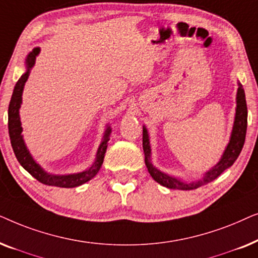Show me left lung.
I'll list each match as a JSON object with an SVG mask.
<instances>
[{"mask_svg":"<svg viewBox=\"0 0 258 258\" xmlns=\"http://www.w3.org/2000/svg\"><path fill=\"white\" fill-rule=\"evenodd\" d=\"M246 125H248V108H246V101H245V94L244 89H243L242 84L238 83V90H237V108H236V116H235V123L234 129H232L231 139L229 142L227 149H225L223 157L218 162L215 168L208 171L203 179L197 182L191 183H184L178 181L174 177L163 174L156 168L153 167L150 162V146H149V137H148L147 129L143 128V150H144V161H146V165L148 168V171L150 172L151 177H153L157 183L161 185L167 186L170 189H179V190H192L202 186L207 183H209L220 176L225 169L231 167L234 162L237 160L238 155L241 154L242 148L244 146L245 141V134H246Z\"/></svg>","mask_w":258,"mask_h":258,"instance_id":"left-lung-1","label":"left lung"}]
</instances>
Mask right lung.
<instances>
[{"label": "right lung", "instance_id": "right-lung-1", "mask_svg": "<svg viewBox=\"0 0 258 258\" xmlns=\"http://www.w3.org/2000/svg\"><path fill=\"white\" fill-rule=\"evenodd\" d=\"M40 52V49L35 48L33 51L28 55L27 57V67L28 72L23 74L21 76V79L17 81L15 88H14L12 100L9 103L8 109V129H9V137L10 142H12V147L17 161L20 162V164L29 172V174L37 179L38 182L43 183L45 185H54L59 186V188H75L83 183H86L94 177L100 170L102 163H103V158L105 150H107V143L109 141V134H110V128L107 129L104 135V141L101 143L100 148L97 151V158L93 164V167L88 170L80 172V174H74V175H67V176H55L47 174L36 162L33 160V157L30 156L29 151L27 150L24 142L21 136L22 133V126H21L20 122V116H19V109L21 107V101H22V91L26 81L29 76V69L34 66L35 57Z\"/></svg>", "mask_w": 258, "mask_h": 258}]
</instances>
